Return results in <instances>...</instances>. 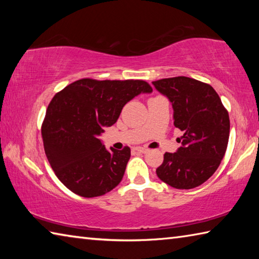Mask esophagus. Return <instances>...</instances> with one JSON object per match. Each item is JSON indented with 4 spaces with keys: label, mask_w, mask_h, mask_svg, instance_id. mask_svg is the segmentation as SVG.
<instances>
[{
    "label": "esophagus",
    "mask_w": 259,
    "mask_h": 259,
    "mask_svg": "<svg viewBox=\"0 0 259 259\" xmlns=\"http://www.w3.org/2000/svg\"><path fill=\"white\" fill-rule=\"evenodd\" d=\"M135 151H137L139 153H143V154H145V153L148 152L147 148H144V147H135Z\"/></svg>",
    "instance_id": "esophagus-1"
}]
</instances>
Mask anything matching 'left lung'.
Wrapping results in <instances>:
<instances>
[{
  "instance_id": "8db88e82",
  "label": "left lung",
  "mask_w": 259,
  "mask_h": 259,
  "mask_svg": "<svg viewBox=\"0 0 259 259\" xmlns=\"http://www.w3.org/2000/svg\"><path fill=\"white\" fill-rule=\"evenodd\" d=\"M174 108V124L183 131L182 146L164 154L156 175L178 190L200 186L212 176L225 155L230 117L211 85L177 76L152 82Z\"/></svg>"
}]
</instances>
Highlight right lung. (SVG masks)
Listing matches in <instances>:
<instances>
[{"instance_id": "obj_1", "label": "right lung", "mask_w": 259, "mask_h": 259, "mask_svg": "<svg viewBox=\"0 0 259 259\" xmlns=\"http://www.w3.org/2000/svg\"><path fill=\"white\" fill-rule=\"evenodd\" d=\"M152 91L142 80L82 78L55 95L42 123L43 145L52 170L68 190L95 198L119 185L130 148L107 151L99 136L115 123L126 103Z\"/></svg>"}]
</instances>
